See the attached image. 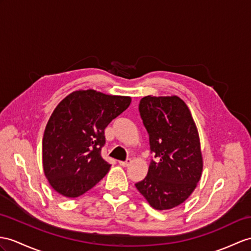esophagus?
<instances>
[{
	"label": "esophagus",
	"instance_id": "34e87169",
	"mask_svg": "<svg viewBox=\"0 0 251 251\" xmlns=\"http://www.w3.org/2000/svg\"><path fill=\"white\" fill-rule=\"evenodd\" d=\"M131 162H132L131 158H126V161H119V165H121V166H124V167H126V166H129Z\"/></svg>",
	"mask_w": 251,
	"mask_h": 251
}]
</instances>
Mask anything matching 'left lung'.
<instances>
[{
  "mask_svg": "<svg viewBox=\"0 0 251 251\" xmlns=\"http://www.w3.org/2000/svg\"><path fill=\"white\" fill-rule=\"evenodd\" d=\"M138 109L154 160L135 186L153 209H173L189 197L202 173L196 125L184 101L176 96L144 97Z\"/></svg>",
  "mask_w": 251,
  "mask_h": 251,
  "instance_id": "left-lung-1",
  "label": "left lung"
}]
</instances>
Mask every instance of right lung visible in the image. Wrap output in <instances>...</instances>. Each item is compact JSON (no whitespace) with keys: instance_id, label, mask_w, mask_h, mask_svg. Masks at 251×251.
Masks as SVG:
<instances>
[{"instance_id":"right-lung-1","label":"right lung","mask_w":251,"mask_h":251,"mask_svg":"<svg viewBox=\"0 0 251 251\" xmlns=\"http://www.w3.org/2000/svg\"><path fill=\"white\" fill-rule=\"evenodd\" d=\"M130 97L78 90L67 96L49 119L42 139L47 179L58 194L75 198L93 188L109 170L101 156L104 130L129 107Z\"/></svg>"}]
</instances>
